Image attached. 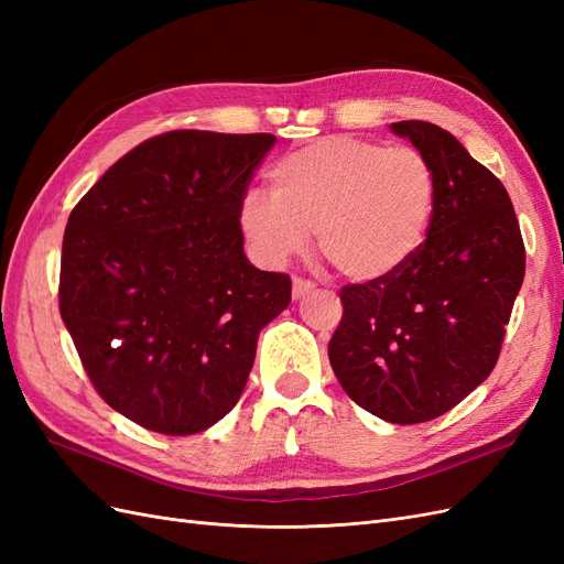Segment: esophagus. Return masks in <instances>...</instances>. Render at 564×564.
Here are the masks:
<instances>
[{"mask_svg":"<svg viewBox=\"0 0 564 564\" xmlns=\"http://www.w3.org/2000/svg\"><path fill=\"white\" fill-rule=\"evenodd\" d=\"M315 289V282L311 280H303V278H294L292 282V296L299 301V299H305Z\"/></svg>","mask_w":564,"mask_h":564,"instance_id":"34e87169","label":"esophagus"}]
</instances>
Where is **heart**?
<instances>
[{
	"instance_id": "b5f03b06",
	"label": "heart",
	"mask_w": 564,
	"mask_h": 564,
	"mask_svg": "<svg viewBox=\"0 0 564 564\" xmlns=\"http://www.w3.org/2000/svg\"><path fill=\"white\" fill-rule=\"evenodd\" d=\"M270 195L249 191L240 230L268 265H284L317 237L340 275L373 282L425 245L437 204L433 166L414 148L327 135L270 169Z\"/></svg>"
}]
</instances>
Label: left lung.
Listing matches in <instances>:
<instances>
[{
	"instance_id": "obj_1",
	"label": "left lung",
	"mask_w": 564,
	"mask_h": 564,
	"mask_svg": "<svg viewBox=\"0 0 564 564\" xmlns=\"http://www.w3.org/2000/svg\"><path fill=\"white\" fill-rule=\"evenodd\" d=\"M429 160L433 226L395 275L340 289L329 362L352 402L390 423L437 419L497 365L524 280V245L503 183L437 124H390Z\"/></svg>"
}]
</instances>
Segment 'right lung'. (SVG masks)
<instances>
[{"mask_svg": "<svg viewBox=\"0 0 564 564\" xmlns=\"http://www.w3.org/2000/svg\"><path fill=\"white\" fill-rule=\"evenodd\" d=\"M272 133L169 131L117 160L67 218L58 305L115 412L162 435L240 400L256 340L292 301L253 268L237 209Z\"/></svg>", "mask_w": 564, "mask_h": 564, "instance_id": "add662e5", "label": "right lung"}]
</instances>
